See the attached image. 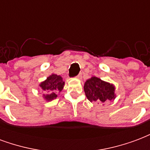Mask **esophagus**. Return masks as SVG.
<instances>
[{
	"label": "esophagus",
	"mask_w": 150,
	"mask_h": 150,
	"mask_svg": "<svg viewBox=\"0 0 150 150\" xmlns=\"http://www.w3.org/2000/svg\"><path fill=\"white\" fill-rule=\"evenodd\" d=\"M82 77V73H80V74H79L77 76H76V78H78V79H80Z\"/></svg>",
	"instance_id": "esophagus-1"
}]
</instances>
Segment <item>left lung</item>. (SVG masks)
Wrapping results in <instances>:
<instances>
[{
    "instance_id": "8db88e82",
    "label": "left lung",
    "mask_w": 150,
    "mask_h": 150,
    "mask_svg": "<svg viewBox=\"0 0 150 150\" xmlns=\"http://www.w3.org/2000/svg\"><path fill=\"white\" fill-rule=\"evenodd\" d=\"M115 88L112 84L101 80L96 77H91L86 81L84 91L89 100L96 101L98 104H105L115 99Z\"/></svg>"
}]
</instances>
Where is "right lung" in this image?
Segmentation results:
<instances>
[{
    "label": "right lung",
    "instance_id": "obj_1",
    "mask_svg": "<svg viewBox=\"0 0 150 150\" xmlns=\"http://www.w3.org/2000/svg\"><path fill=\"white\" fill-rule=\"evenodd\" d=\"M63 86L64 82L62 81V77L57 75H52L40 84V88L46 93V95H43L45 99L50 101L57 97V93L62 91Z\"/></svg>",
    "mask_w": 150,
    "mask_h": 150
}]
</instances>
